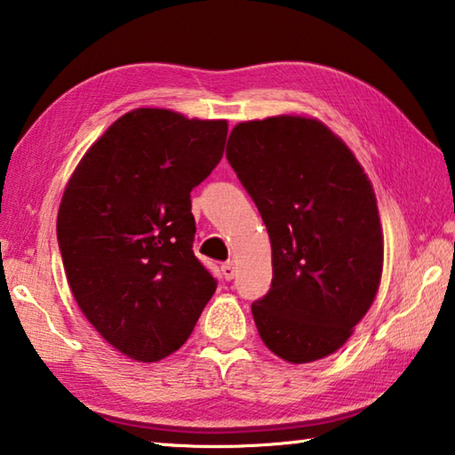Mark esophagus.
<instances>
[{
	"label": "esophagus",
	"instance_id": "34e87169",
	"mask_svg": "<svg viewBox=\"0 0 455 455\" xmlns=\"http://www.w3.org/2000/svg\"><path fill=\"white\" fill-rule=\"evenodd\" d=\"M220 273H222V276H225L227 281H233L235 275H236V268H235L233 263H225V265L220 267Z\"/></svg>",
	"mask_w": 455,
	"mask_h": 455
}]
</instances>
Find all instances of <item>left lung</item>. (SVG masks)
Segmentation results:
<instances>
[{"label": "left lung", "instance_id": "obj_1", "mask_svg": "<svg viewBox=\"0 0 455 455\" xmlns=\"http://www.w3.org/2000/svg\"><path fill=\"white\" fill-rule=\"evenodd\" d=\"M227 158L271 236V289L251 305L260 339L289 363L331 355L379 289L383 235L371 182L315 118L241 122Z\"/></svg>", "mask_w": 455, "mask_h": 455}]
</instances>
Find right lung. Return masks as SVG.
<instances>
[{
    "mask_svg": "<svg viewBox=\"0 0 455 455\" xmlns=\"http://www.w3.org/2000/svg\"><path fill=\"white\" fill-rule=\"evenodd\" d=\"M225 120L136 108L92 144L61 196L58 244L74 299L114 349H180L217 279L192 252L190 192L220 163Z\"/></svg>",
    "mask_w": 455,
    "mask_h": 455,
    "instance_id": "1",
    "label": "right lung"
}]
</instances>
